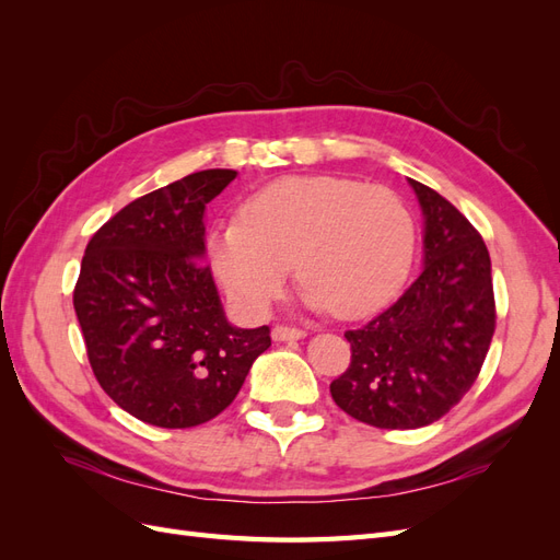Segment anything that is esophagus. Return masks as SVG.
I'll return each mask as SVG.
<instances>
[{
	"mask_svg": "<svg viewBox=\"0 0 560 560\" xmlns=\"http://www.w3.org/2000/svg\"><path fill=\"white\" fill-rule=\"evenodd\" d=\"M306 331L292 327V325H276L273 327V341H296V338H303Z\"/></svg>",
	"mask_w": 560,
	"mask_h": 560,
	"instance_id": "esophagus-1",
	"label": "esophagus"
}]
</instances>
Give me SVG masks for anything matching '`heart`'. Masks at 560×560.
<instances>
[{
  "label": "heart",
  "mask_w": 560,
  "mask_h": 560,
  "mask_svg": "<svg viewBox=\"0 0 560 560\" xmlns=\"http://www.w3.org/2000/svg\"><path fill=\"white\" fill-rule=\"evenodd\" d=\"M416 229L385 186L338 175H290L266 184L241 222L210 233V261L247 315H264L290 280L313 308L354 319L383 308L411 270Z\"/></svg>",
  "instance_id": "heart-1"
}]
</instances>
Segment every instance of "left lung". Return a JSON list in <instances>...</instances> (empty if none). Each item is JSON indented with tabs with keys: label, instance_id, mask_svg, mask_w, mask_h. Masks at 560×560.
<instances>
[{
	"label": "left lung",
	"instance_id": "8db88e82",
	"mask_svg": "<svg viewBox=\"0 0 560 560\" xmlns=\"http://www.w3.org/2000/svg\"><path fill=\"white\" fill-rule=\"evenodd\" d=\"M409 182L425 214V266L393 306L346 331L350 364L329 385L338 409L381 430L446 416L479 378L498 319L481 233L444 196Z\"/></svg>",
	"mask_w": 560,
	"mask_h": 560
}]
</instances>
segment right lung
<instances>
[{"label":"right lung","mask_w":560,"mask_h":560,"mask_svg":"<svg viewBox=\"0 0 560 560\" xmlns=\"http://www.w3.org/2000/svg\"><path fill=\"white\" fill-rule=\"evenodd\" d=\"M235 171H200L100 226L81 259L74 311L100 387L142 422L196 428L241 393L270 329L231 327L206 254L202 212Z\"/></svg>","instance_id":"1"}]
</instances>
